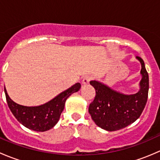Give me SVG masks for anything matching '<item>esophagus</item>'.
Instances as JSON below:
<instances>
[{"label":"esophagus","mask_w":160,"mask_h":160,"mask_svg":"<svg viewBox=\"0 0 160 160\" xmlns=\"http://www.w3.org/2000/svg\"><path fill=\"white\" fill-rule=\"evenodd\" d=\"M91 79H92V77H90V76H86V77L83 79V81H82V83H83V84H88V83H90V81L91 80Z\"/></svg>","instance_id":"1"}]
</instances>
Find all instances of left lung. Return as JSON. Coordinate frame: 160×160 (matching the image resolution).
Masks as SVG:
<instances>
[{
  "instance_id": "left-lung-1",
  "label": "left lung",
  "mask_w": 160,
  "mask_h": 160,
  "mask_svg": "<svg viewBox=\"0 0 160 160\" xmlns=\"http://www.w3.org/2000/svg\"><path fill=\"white\" fill-rule=\"evenodd\" d=\"M136 59L142 65L140 89L136 93L123 94L96 80L90 82L96 95L88 111L100 128L109 132L122 129L135 122L144 110L149 92V75L143 59L139 56Z\"/></svg>"
}]
</instances>
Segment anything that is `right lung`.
Returning a JSON list of instances; mask_svg holds the SVG:
<instances>
[{"label":"right lung","mask_w":160,"mask_h":160,"mask_svg":"<svg viewBox=\"0 0 160 160\" xmlns=\"http://www.w3.org/2000/svg\"><path fill=\"white\" fill-rule=\"evenodd\" d=\"M80 83L62 92L52 100L36 107H26L16 104L9 98L4 87L8 105L12 114L21 124L36 132H46L51 129L59 121L67 98L80 90Z\"/></svg>","instance_id":"obj_1"}]
</instances>
